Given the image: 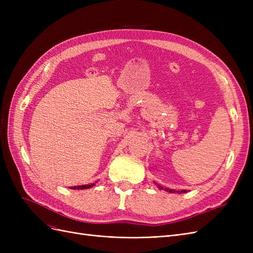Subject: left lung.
I'll return each instance as SVG.
<instances>
[{"label":"left lung","instance_id":"1","mask_svg":"<svg viewBox=\"0 0 253 253\" xmlns=\"http://www.w3.org/2000/svg\"><path fill=\"white\" fill-rule=\"evenodd\" d=\"M155 185L157 186V188L159 189V190H163L164 189V187L163 186H160V185H157V183L155 182ZM164 190H166V189H164ZM167 191H168V192H170V193H174V192H177V193H186L187 192V191L186 190H181V191H176V190H171V189H167Z\"/></svg>","mask_w":253,"mask_h":253}]
</instances>
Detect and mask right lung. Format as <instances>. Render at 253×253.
Returning a JSON list of instances; mask_svg holds the SVG:
<instances>
[{"mask_svg":"<svg viewBox=\"0 0 253 253\" xmlns=\"http://www.w3.org/2000/svg\"><path fill=\"white\" fill-rule=\"evenodd\" d=\"M95 183H91V185H84V186H78V187H71V189L74 190H83V189H89L91 187H94Z\"/></svg>","mask_w":253,"mask_h":253,"instance_id":"obj_1","label":"right lung"}]
</instances>
